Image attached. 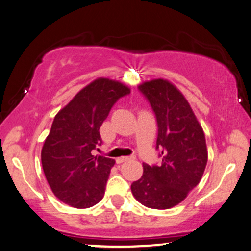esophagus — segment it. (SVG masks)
I'll list each match as a JSON object with an SVG mask.
<instances>
[{
    "label": "esophagus",
    "instance_id": "obj_1",
    "mask_svg": "<svg viewBox=\"0 0 251 251\" xmlns=\"http://www.w3.org/2000/svg\"><path fill=\"white\" fill-rule=\"evenodd\" d=\"M133 157H128V156H123V157H118L116 160V162L118 163V164H120V163H123V162H126V161H129V160H132Z\"/></svg>",
    "mask_w": 251,
    "mask_h": 251
}]
</instances>
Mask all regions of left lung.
Returning a JSON list of instances; mask_svg holds the SVG:
<instances>
[{
  "label": "left lung",
  "mask_w": 251,
  "mask_h": 251,
  "mask_svg": "<svg viewBox=\"0 0 251 251\" xmlns=\"http://www.w3.org/2000/svg\"><path fill=\"white\" fill-rule=\"evenodd\" d=\"M139 89L156 116V149H161L162 163L142 164L144 174L131 190L146 207L168 210L182 202L201 182L207 163L205 134L186 98L171 82L156 78Z\"/></svg>",
  "instance_id": "left-lung-1"
}]
</instances>
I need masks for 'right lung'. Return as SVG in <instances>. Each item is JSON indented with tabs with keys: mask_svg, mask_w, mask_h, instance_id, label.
<instances>
[{
	"mask_svg": "<svg viewBox=\"0 0 251 251\" xmlns=\"http://www.w3.org/2000/svg\"><path fill=\"white\" fill-rule=\"evenodd\" d=\"M129 93L122 82L98 77L56 113L41 149V164L50 190L65 204L88 208L102 201L116 162L91 151L102 141L100 128L111 107Z\"/></svg>",
	"mask_w": 251,
	"mask_h": 251,
	"instance_id": "1",
	"label": "right lung"
}]
</instances>
